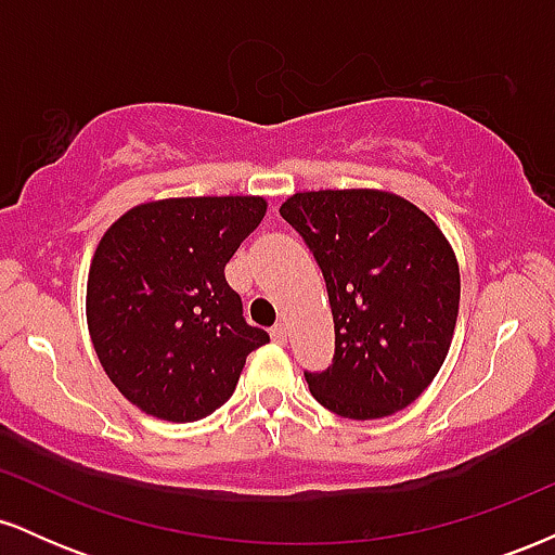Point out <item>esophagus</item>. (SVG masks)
<instances>
[{
	"label": "esophagus",
	"mask_w": 555,
	"mask_h": 555,
	"mask_svg": "<svg viewBox=\"0 0 555 555\" xmlns=\"http://www.w3.org/2000/svg\"><path fill=\"white\" fill-rule=\"evenodd\" d=\"M271 339L276 344H284L286 341V326L284 323H276V326L271 328Z\"/></svg>",
	"instance_id": "1"
}]
</instances>
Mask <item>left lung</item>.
I'll list each match as a JSON object with an SVG mask.
<instances>
[{"instance_id":"8db88e82","label":"left lung","mask_w":555,"mask_h":555,"mask_svg":"<svg viewBox=\"0 0 555 555\" xmlns=\"http://www.w3.org/2000/svg\"><path fill=\"white\" fill-rule=\"evenodd\" d=\"M313 253L334 315V360L305 373L349 420L388 417L441 371L460 313V266L428 214L384 190L295 193L279 208Z\"/></svg>"}]
</instances>
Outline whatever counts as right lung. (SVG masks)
<instances>
[{
    "instance_id": "add662e5",
    "label": "right lung",
    "mask_w": 555,
    "mask_h": 555,
    "mask_svg": "<svg viewBox=\"0 0 555 555\" xmlns=\"http://www.w3.org/2000/svg\"><path fill=\"white\" fill-rule=\"evenodd\" d=\"M263 216L256 195L167 197L130 208L101 237L88 331L112 384L145 415L208 417L232 397L247 354L269 341L224 276Z\"/></svg>"
}]
</instances>
